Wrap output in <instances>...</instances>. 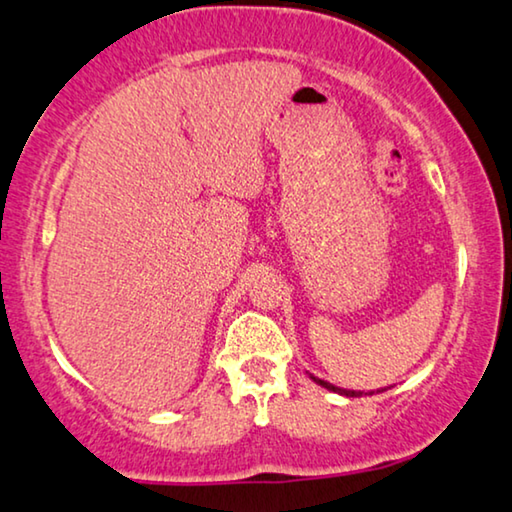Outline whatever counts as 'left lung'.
Returning a JSON list of instances; mask_svg holds the SVG:
<instances>
[{
    "label": "left lung",
    "mask_w": 512,
    "mask_h": 512,
    "mask_svg": "<svg viewBox=\"0 0 512 512\" xmlns=\"http://www.w3.org/2000/svg\"><path fill=\"white\" fill-rule=\"evenodd\" d=\"M315 383L318 385H322V387H327L329 392H336V394H343V397H362V394H373V392H357V390H343V387H336V385H331V383H327V380H322V378H315V376H311ZM378 392H385V390H378Z\"/></svg>",
    "instance_id": "obj_1"
}]
</instances>
